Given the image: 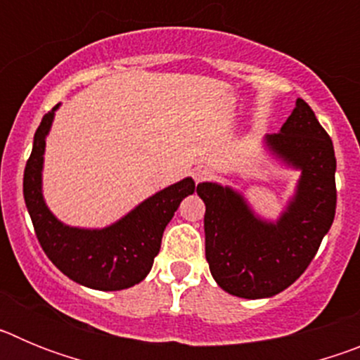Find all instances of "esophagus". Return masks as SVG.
Wrapping results in <instances>:
<instances>
[{
    "label": "esophagus",
    "instance_id": "esophagus-1",
    "mask_svg": "<svg viewBox=\"0 0 360 360\" xmlns=\"http://www.w3.org/2000/svg\"><path fill=\"white\" fill-rule=\"evenodd\" d=\"M212 173L211 169H207V167H196L195 171H193V178H195L196 184H202V182H207V180H211Z\"/></svg>",
    "mask_w": 360,
    "mask_h": 360
}]
</instances>
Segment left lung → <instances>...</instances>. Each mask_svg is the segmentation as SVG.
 Returning a JSON list of instances; mask_svg holds the SVG:
<instances>
[{"label":"left lung","instance_id":"1","mask_svg":"<svg viewBox=\"0 0 360 360\" xmlns=\"http://www.w3.org/2000/svg\"><path fill=\"white\" fill-rule=\"evenodd\" d=\"M265 146L288 167L301 171L297 187L276 221L263 219L229 186L203 182L205 257L225 292L245 299L272 297L288 288L316 256L333 224L337 203L332 139L303 98Z\"/></svg>","mask_w":360,"mask_h":360}]
</instances>
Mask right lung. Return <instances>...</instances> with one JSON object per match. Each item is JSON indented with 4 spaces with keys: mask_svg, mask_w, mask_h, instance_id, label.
<instances>
[{
    "mask_svg": "<svg viewBox=\"0 0 360 360\" xmlns=\"http://www.w3.org/2000/svg\"><path fill=\"white\" fill-rule=\"evenodd\" d=\"M57 106L41 120L25 167L23 196L36 236L50 262L72 281L94 290H124L141 283L160 250L162 234L186 196L195 193L193 178H184L139 203L119 221L104 229L65 225L43 198L46 135Z\"/></svg>",
    "mask_w": 360,
    "mask_h": 360,
    "instance_id": "1",
    "label": "right lung"
}]
</instances>
